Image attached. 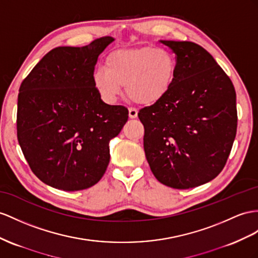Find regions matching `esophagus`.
Returning a JSON list of instances; mask_svg holds the SVG:
<instances>
[{"label": "esophagus", "instance_id": "obj_1", "mask_svg": "<svg viewBox=\"0 0 258 258\" xmlns=\"http://www.w3.org/2000/svg\"><path fill=\"white\" fill-rule=\"evenodd\" d=\"M137 113H138L137 109H135V108H128V116H130L131 118L137 117Z\"/></svg>", "mask_w": 258, "mask_h": 258}]
</instances>
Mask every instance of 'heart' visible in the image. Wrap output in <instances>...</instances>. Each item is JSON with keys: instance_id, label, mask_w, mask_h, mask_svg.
I'll use <instances>...</instances> for the list:
<instances>
[{"instance_id": "b5f03b06", "label": "heart", "mask_w": 258, "mask_h": 258, "mask_svg": "<svg viewBox=\"0 0 258 258\" xmlns=\"http://www.w3.org/2000/svg\"><path fill=\"white\" fill-rule=\"evenodd\" d=\"M176 62L162 48L141 47L113 51L104 68L92 74V84L107 103H113L123 86L134 102L150 105L166 96L175 79Z\"/></svg>"}]
</instances>
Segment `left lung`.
Listing matches in <instances>:
<instances>
[{
    "mask_svg": "<svg viewBox=\"0 0 258 258\" xmlns=\"http://www.w3.org/2000/svg\"><path fill=\"white\" fill-rule=\"evenodd\" d=\"M176 58L172 87L138 112L144 149L156 179L186 189L207 183L226 166L236 134V95L229 76L201 45L160 40Z\"/></svg>",
    "mask_w": 258,
    "mask_h": 258,
    "instance_id": "obj_1",
    "label": "left lung"
}]
</instances>
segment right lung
I'll return each instance as SVG.
<instances>
[{"label": "right lung", "mask_w": 258, "mask_h": 258, "mask_svg": "<svg viewBox=\"0 0 258 258\" xmlns=\"http://www.w3.org/2000/svg\"><path fill=\"white\" fill-rule=\"evenodd\" d=\"M102 37L85 47H57L19 87L17 138L32 172L57 189L81 190L100 181L109 143L128 118L123 105L101 100L92 84L98 56L113 42Z\"/></svg>", "instance_id": "obj_1"}]
</instances>
